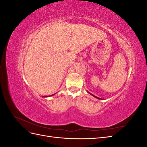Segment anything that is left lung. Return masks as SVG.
Wrapping results in <instances>:
<instances>
[{
	"label": "left lung",
	"instance_id": "1",
	"mask_svg": "<svg viewBox=\"0 0 147 147\" xmlns=\"http://www.w3.org/2000/svg\"><path fill=\"white\" fill-rule=\"evenodd\" d=\"M88 92V93H89V94H91V95H92V96H94V97H96V98H97V99H100V98H99V97H96V96H94V95H92V94H91V93H90V92Z\"/></svg>",
	"mask_w": 147,
	"mask_h": 147
}]
</instances>
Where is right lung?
I'll return each instance as SVG.
<instances>
[{"label": "right lung", "instance_id": "right-lung-1", "mask_svg": "<svg viewBox=\"0 0 147 147\" xmlns=\"http://www.w3.org/2000/svg\"><path fill=\"white\" fill-rule=\"evenodd\" d=\"M55 94H52V95H51V96H53V95H55Z\"/></svg>", "mask_w": 147, "mask_h": 147}]
</instances>
